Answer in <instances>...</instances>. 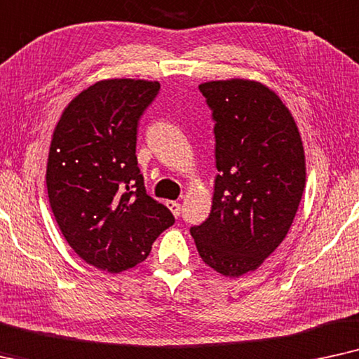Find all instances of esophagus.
Wrapping results in <instances>:
<instances>
[{
    "instance_id": "1",
    "label": "esophagus",
    "mask_w": 359,
    "mask_h": 359,
    "mask_svg": "<svg viewBox=\"0 0 359 359\" xmlns=\"http://www.w3.org/2000/svg\"><path fill=\"white\" fill-rule=\"evenodd\" d=\"M167 207L172 213H174V217H180V203L179 202H174V200H169V202L165 203Z\"/></svg>"
}]
</instances>
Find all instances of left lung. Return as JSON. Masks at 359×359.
<instances>
[{"label":"left lung","instance_id":"left-lung-1","mask_svg":"<svg viewBox=\"0 0 359 359\" xmlns=\"http://www.w3.org/2000/svg\"><path fill=\"white\" fill-rule=\"evenodd\" d=\"M215 123L212 212L190 228L198 255L219 274L255 271L287 236L305 187V156L292 114L251 80L200 85Z\"/></svg>","mask_w":359,"mask_h":359}]
</instances>
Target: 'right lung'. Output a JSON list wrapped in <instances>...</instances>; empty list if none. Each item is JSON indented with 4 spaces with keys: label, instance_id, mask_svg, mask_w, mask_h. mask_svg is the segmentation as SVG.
Wrapping results in <instances>:
<instances>
[{
    "label": "right lung",
    "instance_id": "obj_1",
    "mask_svg": "<svg viewBox=\"0 0 359 359\" xmlns=\"http://www.w3.org/2000/svg\"><path fill=\"white\" fill-rule=\"evenodd\" d=\"M157 82L102 80L69 103L47 161V194L62 235L85 262L111 274L149 256L175 222L149 197L137 167V123Z\"/></svg>",
    "mask_w": 359,
    "mask_h": 359
}]
</instances>
